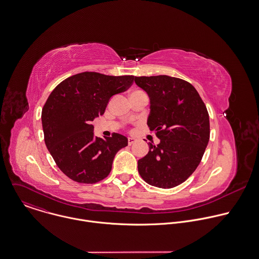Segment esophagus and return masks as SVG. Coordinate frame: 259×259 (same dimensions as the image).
Instances as JSON below:
<instances>
[{
	"label": "esophagus",
	"mask_w": 259,
	"mask_h": 259,
	"mask_svg": "<svg viewBox=\"0 0 259 259\" xmlns=\"http://www.w3.org/2000/svg\"><path fill=\"white\" fill-rule=\"evenodd\" d=\"M135 141H136V139L133 138V137H129V138H128V144H129V145H132Z\"/></svg>",
	"instance_id": "esophagus-1"
}]
</instances>
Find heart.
<instances>
[{"label": "heart", "mask_w": 259, "mask_h": 259, "mask_svg": "<svg viewBox=\"0 0 259 259\" xmlns=\"http://www.w3.org/2000/svg\"><path fill=\"white\" fill-rule=\"evenodd\" d=\"M136 92H138V91H136Z\"/></svg>", "instance_id": "obj_1"}]
</instances>
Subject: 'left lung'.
Here are the masks:
<instances>
[{
  "instance_id": "1",
  "label": "left lung",
  "mask_w": 259,
  "mask_h": 259,
  "mask_svg": "<svg viewBox=\"0 0 259 259\" xmlns=\"http://www.w3.org/2000/svg\"><path fill=\"white\" fill-rule=\"evenodd\" d=\"M149 97L147 125L160 139L138 160V171L149 185L170 189L183 184L198 167L210 139L207 108L188 81L168 75L135 76Z\"/></svg>"
}]
</instances>
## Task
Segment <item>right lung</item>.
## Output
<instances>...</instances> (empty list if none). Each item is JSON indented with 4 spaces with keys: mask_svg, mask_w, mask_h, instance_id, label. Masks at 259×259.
Listing matches in <instances>:
<instances>
[{
    "mask_svg": "<svg viewBox=\"0 0 259 259\" xmlns=\"http://www.w3.org/2000/svg\"><path fill=\"white\" fill-rule=\"evenodd\" d=\"M133 80V75L84 71L67 77L51 92L41 114L44 141L56 165L72 181L95 184L104 180L116 153L128 145L127 137L118 133L96 137L92 121Z\"/></svg>",
    "mask_w": 259,
    "mask_h": 259,
    "instance_id": "right-lung-1",
    "label": "right lung"
}]
</instances>
